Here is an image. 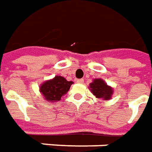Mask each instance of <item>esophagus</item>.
Instances as JSON below:
<instances>
[{
  "label": "esophagus",
  "instance_id": "esophagus-1",
  "mask_svg": "<svg viewBox=\"0 0 152 152\" xmlns=\"http://www.w3.org/2000/svg\"><path fill=\"white\" fill-rule=\"evenodd\" d=\"M76 82L79 83V84H83V83H84V79H78V80H76Z\"/></svg>",
  "mask_w": 152,
  "mask_h": 152
}]
</instances>
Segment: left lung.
<instances>
[{
    "label": "left lung",
    "instance_id": "obj_1",
    "mask_svg": "<svg viewBox=\"0 0 152 152\" xmlns=\"http://www.w3.org/2000/svg\"><path fill=\"white\" fill-rule=\"evenodd\" d=\"M89 88L93 94L98 99H102L105 101L111 99L113 94V89L111 86L107 85V83L102 79H94L90 83Z\"/></svg>",
    "mask_w": 152,
    "mask_h": 152
}]
</instances>
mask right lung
<instances>
[{"label":"right lung","mask_w":152,"mask_h":152,"mask_svg":"<svg viewBox=\"0 0 152 152\" xmlns=\"http://www.w3.org/2000/svg\"><path fill=\"white\" fill-rule=\"evenodd\" d=\"M72 84V81H67L63 76H56L45 81L40 86V92L47 102H55L61 100L62 96L66 94Z\"/></svg>","instance_id":"1"}]
</instances>
